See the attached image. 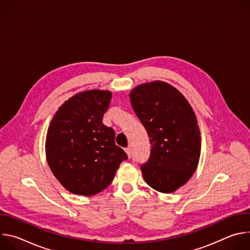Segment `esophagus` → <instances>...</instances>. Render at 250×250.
<instances>
[{
  "label": "esophagus",
  "instance_id": "34e87169",
  "mask_svg": "<svg viewBox=\"0 0 250 250\" xmlns=\"http://www.w3.org/2000/svg\"><path fill=\"white\" fill-rule=\"evenodd\" d=\"M125 151L126 152V154H127L128 158H130V157H131V149H130V147H126V148H125Z\"/></svg>",
  "mask_w": 250,
  "mask_h": 250
}]
</instances>
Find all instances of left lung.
<instances>
[{
	"mask_svg": "<svg viewBox=\"0 0 250 250\" xmlns=\"http://www.w3.org/2000/svg\"><path fill=\"white\" fill-rule=\"evenodd\" d=\"M132 109L150 139V155L140 169L146 182L161 193L183 186L196 171L201 135L192 106L171 85L154 81L134 88Z\"/></svg>",
	"mask_w": 250,
	"mask_h": 250,
	"instance_id": "8db88e82",
	"label": "left lung"
}]
</instances>
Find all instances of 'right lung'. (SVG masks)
Here are the masks:
<instances>
[{
  "label": "right lung",
  "instance_id": "right-lung-1",
  "mask_svg": "<svg viewBox=\"0 0 250 250\" xmlns=\"http://www.w3.org/2000/svg\"><path fill=\"white\" fill-rule=\"evenodd\" d=\"M112 94L91 90L66 101L46 136V158L57 180L73 194L92 196L108 187L127 159L115 130L103 124Z\"/></svg>",
  "mask_w": 250,
  "mask_h": 250
}]
</instances>
